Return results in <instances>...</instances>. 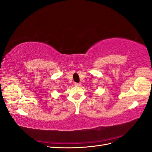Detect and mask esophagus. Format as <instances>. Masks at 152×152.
Instances as JSON below:
<instances>
[{
	"label": "esophagus",
	"instance_id": "obj_1",
	"mask_svg": "<svg viewBox=\"0 0 152 152\" xmlns=\"http://www.w3.org/2000/svg\"><path fill=\"white\" fill-rule=\"evenodd\" d=\"M75 86H77V87H79L81 86V84L80 83H75Z\"/></svg>",
	"mask_w": 152,
	"mask_h": 152
}]
</instances>
